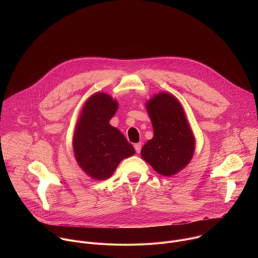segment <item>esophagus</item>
<instances>
[{
  "label": "esophagus",
  "instance_id": "obj_1",
  "mask_svg": "<svg viewBox=\"0 0 258 258\" xmlns=\"http://www.w3.org/2000/svg\"><path fill=\"white\" fill-rule=\"evenodd\" d=\"M135 150L137 153H140L141 152V149H142V143H137L135 144Z\"/></svg>",
  "mask_w": 258,
  "mask_h": 258
}]
</instances>
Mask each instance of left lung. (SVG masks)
Instances as JSON below:
<instances>
[{"instance_id": "left-lung-1", "label": "left lung", "mask_w": 258, "mask_h": 258, "mask_svg": "<svg viewBox=\"0 0 258 258\" xmlns=\"http://www.w3.org/2000/svg\"><path fill=\"white\" fill-rule=\"evenodd\" d=\"M154 136L142 148L141 155L158 173L169 176L185 167L193 157L195 139L179 102L161 93L146 105Z\"/></svg>"}]
</instances>
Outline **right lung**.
<instances>
[{
  "instance_id": "obj_1",
  "label": "right lung",
  "mask_w": 258,
  "mask_h": 258,
  "mask_svg": "<svg viewBox=\"0 0 258 258\" xmlns=\"http://www.w3.org/2000/svg\"><path fill=\"white\" fill-rule=\"evenodd\" d=\"M117 110V102L99 93L85 104L77 125L73 149L80 166L95 179L112 175L119 162L135 154L125 137L109 124Z\"/></svg>"
}]
</instances>
